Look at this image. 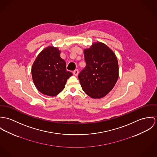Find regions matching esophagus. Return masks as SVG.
Segmentation results:
<instances>
[{"label": "esophagus", "mask_w": 157, "mask_h": 157, "mask_svg": "<svg viewBox=\"0 0 157 157\" xmlns=\"http://www.w3.org/2000/svg\"><path fill=\"white\" fill-rule=\"evenodd\" d=\"M78 73H79V71H78V69H76V70H75L73 71V74L75 76H77L78 75Z\"/></svg>", "instance_id": "34e87169"}]
</instances>
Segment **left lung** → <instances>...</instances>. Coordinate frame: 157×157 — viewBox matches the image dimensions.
Segmentation results:
<instances>
[{"label":"left lung","instance_id":"left-lung-1","mask_svg":"<svg viewBox=\"0 0 157 157\" xmlns=\"http://www.w3.org/2000/svg\"><path fill=\"white\" fill-rule=\"evenodd\" d=\"M86 67L78 75L83 91L91 98L105 96L119 77V65L113 51L104 43H93L84 51Z\"/></svg>","mask_w":157,"mask_h":157}]
</instances>
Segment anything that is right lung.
Returning <instances> with one entry per match:
<instances>
[{"instance_id":"obj_1","label":"right lung","mask_w":157,"mask_h":157,"mask_svg":"<svg viewBox=\"0 0 157 157\" xmlns=\"http://www.w3.org/2000/svg\"><path fill=\"white\" fill-rule=\"evenodd\" d=\"M31 73L37 90L49 96L58 94L73 75L66 70V63L60 57V51L53 46L47 47L38 54Z\"/></svg>"}]
</instances>
